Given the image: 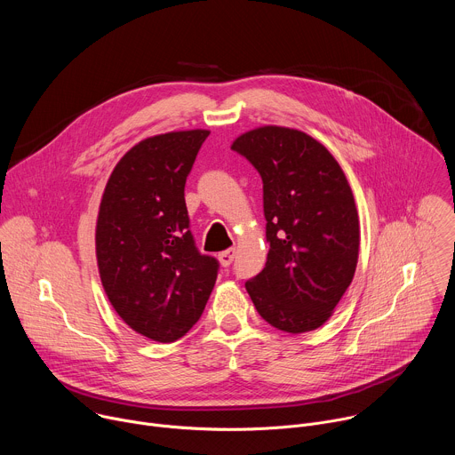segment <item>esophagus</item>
I'll use <instances>...</instances> for the list:
<instances>
[{"mask_svg":"<svg viewBox=\"0 0 455 455\" xmlns=\"http://www.w3.org/2000/svg\"><path fill=\"white\" fill-rule=\"evenodd\" d=\"M234 257H235V250H234V248H228V250H225V251L220 253V263H221L225 268H228V267L232 265V261H234Z\"/></svg>","mask_w":455,"mask_h":455,"instance_id":"obj_1","label":"esophagus"}]
</instances>
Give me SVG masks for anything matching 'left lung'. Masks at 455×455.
Returning a JSON list of instances; mask_svg holds the SVG:
<instances>
[{
	"label": "left lung",
	"mask_w": 455,
	"mask_h": 455,
	"mask_svg": "<svg viewBox=\"0 0 455 455\" xmlns=\"http://www.w3.org/2000/svg\"><path fill=\"white\" fill-rule=\"evenodd\" d=\"M232 151L263 180L270 244L246 291L270 326L313 331L331 316L356 270L360 228L346 174L326 148L297 129H253Z\"/></svg>",
	"instance_id": "left-lung-1"
}]
</instances>
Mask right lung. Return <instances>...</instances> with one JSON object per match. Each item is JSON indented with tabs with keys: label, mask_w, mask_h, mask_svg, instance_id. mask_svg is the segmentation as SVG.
<instances>
[{
	"label": "right lung",
	"mask_w": 455,
	"mask_h": 455,
	"mask_svg": "<svg viewBox=\"0 0 455 455\" xmlns=\"http://www.w3.org/2000/svg\"><path fill=\"white\" fill-rule=\"evenodd\" d=\"M209 132L165 133L129 149L113 169L97 220V261L120 318L156 340L181 339L205 309L220 261L198 250L185 181Z\"/></svg>",
	"instance_id": "1"
}]
</instances>
